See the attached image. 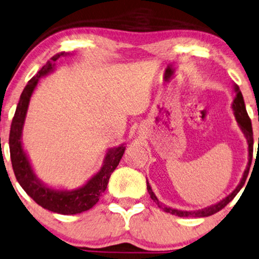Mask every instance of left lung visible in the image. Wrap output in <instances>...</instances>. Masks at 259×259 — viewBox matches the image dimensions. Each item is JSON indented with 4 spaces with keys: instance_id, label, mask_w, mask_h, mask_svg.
<instances>
[{
    "instance_id": "left-lung-1",
    "label": "left lung",
    "mask_w": 259,
    "mask_h": 259,
    "mask_svg": "<svg viewBox=\"0 0 259 259\" xmlns=\"http://www.w3.org/2000/svg\"><path fill=\"white\" fill-rule=\"evenodd\" d=\"M234 92H235V97L233 103H232V109H233V113L235 119H237V123L239 127L241 129L243 132L245 139L247 141V146H248V162L246 168L243 173V177H241L240 183H239L237 188H235L233 191L231 192L230 195L226 196L224 199H221L220 202L215 203V204L209 205V207H205L203 209H198V210H178V209L167 207L163 203H161L156 197L155 194L153 192L152 188H150L148 181H147V190H148V194L150 195V198L153 199L154 202L158 204L159 208H161L163 211L169 212V214L177 215V217H181V218H205V217H210V215L215 214V212L220 211L222 208H225L226 205L230 203L232 199H233L240 189L243 188L245 184V181H246L248 171H250V166H251V161H252V153H253V133H252V125H251V120L250 117L246 112V107H245V103H244V98L243 94H241L240 90H239L238 84H233Z\"/></svg>"
}]
</instances>
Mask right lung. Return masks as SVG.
<instances>
[{"instance_id": "obj_1", "label": "right lung", "mask_w": 259, "mask_h": 259, "mask_svg": "<svg viewBox=\"0 0 259 259\" xmlns=\"http://www.w3.org/2000/svg\"><path fill=\"white\" fill-rule=\"evenodd\" d=\"M68 54L61 52L54 56L47 64L38 71L28 81L26 87L22 91L20 100H19L16 111L11 125V134H9V150H11L12 166L14 169L16 181L25 190L26 194L31 197L37 204L48 210L57 212L63 215H74L80 212L90 210L92 207L97 204L101 194L107 188V183L114 169L122 159L125 146L120 145L118 147L109 148L104 158L103 166L99 171L92 178L88 179L86 184L80 188L68 190L56 189L45 184L35 175L32 163L29 161L27 153L22 147V129L27 114L29 100L35 88H37L39 80L47 76L56 69V61L58 58L67 56Z\"/></svg>"}]
</instances>
